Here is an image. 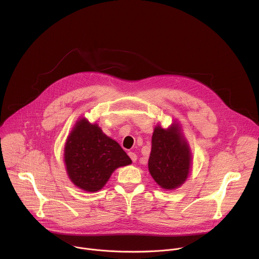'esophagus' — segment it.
<instances>
[{"instance_id":"1","label":"esophagus","mask_w":259,"mask_h":259,"mask_svg":"<svg viewBox=\"0 0 259 259\" xmlns=\"http://www.w3.org/2000/svg\"><path fill=\"white\" fill-rule=\"evenodd\" d=\"M128 155H129V157H130V159L132 160V162H133V163L137 161V156H136V154H135V153H133V152H129V153H128Z\"/></svg>"}]
</instances>
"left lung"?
Returning a JSON list of instances; mask_svg holds the SVG:
<instances>
[{"label": "left lung", "instance_id": "obj_1", "mask_svg": "<svg viewBox=\"0 0 259 259\" xmlns=\"http://www.w3.org/2000/svg\"><path fill=\"white\" fill-rule=\"evenodd\" d=\"M190 168V149L181 138L178 126L156 127L149 159V170L155 181L165 190H173L186 181Z\"/></svg>", "mask_w": 259, "mask_h": 259}]
</instances>
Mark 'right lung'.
<instances>
[{"instance_id":"add662e5","label":"right lung","mask_w":259,"mask_h":259,"mask_svg":"<svg viewBox=\"0 0 259 259\" xmlns=\"http://www.w3.org/2000/svg\"><path fill=\"white\" fill-rule=\"evenodd\" d=\"M64 162L70 180L86 192L103 188L115 169L131 164L120 144L107 137L97 124L77 122L64 147Z\"/></svg>"}]
</instances>
